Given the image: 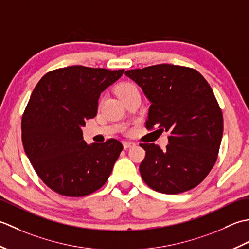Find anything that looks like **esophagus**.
<instances>
[{"instance_id": "34e87169", "label": "esophagus", "mask_w": 249, "mask_h": 249, "mask_svg": "<svg viewBox=\"0 0 249 249\" xmlns=\"http://www.w3.org/2000/svg\"><path fill=\"white\" fill-rule=\"evenodd\" d=\"M123 145H124V148L126 149V148H129V147L133 146L134 143H133V142H130V141H124L123 142Z\"/></svg>"}]
</instances>
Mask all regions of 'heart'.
<instances>
[{
  "mask_svg": "<svg viewBox=\"0 0 249 249\" xmlns=\"http://www.w3.org/2000/svg\"><path fill=\"white\" fill-rule=\"evenodd\" d=\"M136 89H138V88H136V86H134L133 84L123 83L117 87V94L119 95V98H121V96L128 94V93L131 92V91L136 90Z\"/></svg>",
  "mask_w": 249,
  "mask_h": 249,
  "instance_id": "b5f03b06",
  "label": "heart"
}]
</instances>
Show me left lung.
<instances>
[{
    "label": "left lung",
    "instance_id": "left-lung-1",
    "mask_svg": "<svg viewBox=\"0 0 249 249\" xmlns=\"http://www.w3.org/2000/svg\"><path fill=\"white\" fill-rule=\"evenodd\" d=\"M151 102L146 129L166 131L169 144L141 143L146 150L142 178L161 194L194 189L215 165L224 132V118L211 86L196 70L157 64L124 73Z\"/></svg>",
    "mask_w": 249,
    "mask_h": 249
}]
</instances>
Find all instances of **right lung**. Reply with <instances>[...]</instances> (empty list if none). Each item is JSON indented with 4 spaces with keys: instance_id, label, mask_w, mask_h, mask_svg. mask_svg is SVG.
<instances>
[{
    "instance_id": "1",
    "label": "right lung",
    "mask_w": 249,
    "mask_h": 249,
    "mask_svg": "<svg viewBox=\"0 0 249 249\" xmlns=\"http://www.w3.org/2000/svg\"><path fill=\"white\" fill-rule=\"evenodd\" d=\"M124 72L73 65L50 71L35 86L22 115V144L39 178L57 194L85 196L107 181L124 146L115 139L87 145L80 126L95 117L101 92Z\"/></svg>"
}]
</instances>
